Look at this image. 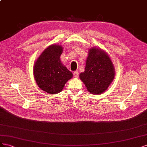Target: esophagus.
I'll return each instance as SVG.
<instances>
[{
	"instance_id": "1",
	"label": "esophagus",
	"mask_w": 147,
	"mask_h": 147,
	"mask_svg": "<svg viewBox=\"0 0 147 147\" xmlns=\"http://www.w3.org/2000/svg\"><path fill=\"white\" fill-rule=\"evenodd\" d=\"M73 74H74V78H78L79 76V72H78V71H75L74 72V73H73Z\"/></svg>"
}]
</instances>
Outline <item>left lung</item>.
<instances>
[{
  "instance_id": "left-lung-1",
  "label": "left lung",
  "mask_w": 147,
  "mask_h": 147,
  "mask_svg": "<svg viewBox=\"0 0 147 147\" xmlns=\"http://www.w3.org/2000/svg\"><path fill=\"white\" fill-rule=\"evenodd\" d=\"M86 65L84 72L80 74L79 78L90 93L102 94L115 77L114 66L110 57L103 50L92 48Z\"/></svg>"
}]
</instances>
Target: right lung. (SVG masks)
<instances>
[{"instance_id":"obj_1","label":"right lung","mask_w":147,"mask_h":147,"mask_svg":"<svg viewBox=\"0 0 147 147\" xmlns=\"http://www.w3.org/2000/svg\"><path fill=\"white\" fill-rule=\"evenodd\" d=\"M61 46L52 45L45 49L34 65V76L40 89L50 94L60 92L73 74L62 65Z\"/></svg>"}]
</instances>
